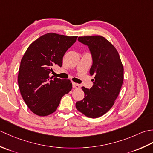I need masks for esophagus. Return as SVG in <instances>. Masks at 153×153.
I'll list each match as a JSON object with an SVG mask.
<instances>
[{
	"label": "esophagus",
	"mask_w": 153,
	"mask_h": 153,
	"mask_svg": "<svg viewBox=\"0 0 153 153\" xmlns=\"http://www.w3.org/2000/svg\"><path fill=\"white\" fill-rule=\"evenodd\" d=\"M72 87L74 89H79V84L76 83H72Z\"/></svg>",
	"instance_id": "1"
}]
</instances>
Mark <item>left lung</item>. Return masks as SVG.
<instances>
[{
    "label": "left lung",
    "instance_id": "obj_1",
    "mask_svg": "<svg viewBox=\"0 0 153 153\" xmlns=\"http://www.w3.org/2000/svg\"><path fill=\"white\" fill-rule=\"evenodd\" d=\"M78 41L89 48L93 64L89 73L94 76L90 89L82 87L83 100L76 104L78 111L91 118H97L112 108L123 81V68L114 46L100 35L79 37Z\"/></svg>",
    "mask_w": 153,
    "mask_h": 153
}]
</instances>
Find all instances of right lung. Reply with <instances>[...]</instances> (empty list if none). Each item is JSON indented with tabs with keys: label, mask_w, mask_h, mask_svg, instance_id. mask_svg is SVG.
<instances>
[{
	"label": "right lung",
	"mask_w": 153,
	"mask_h": 153,
	"mask_svg": "<svg viewBox=\"0 0 153 153\" xmlns=\"http://www.w3.org/2000/svg\"><path fill=\"white\" fill-rule=\"evenodd\" d=\"M77 38L45 34L33 41L23 56L18 71L19 89L28 108L36 115L54 112L62 97L72 88L70 80L50 76V73L54 66H62L64 54Z\"/></svg>",
	"instance_id": "obj_1"
}]
</instances>
